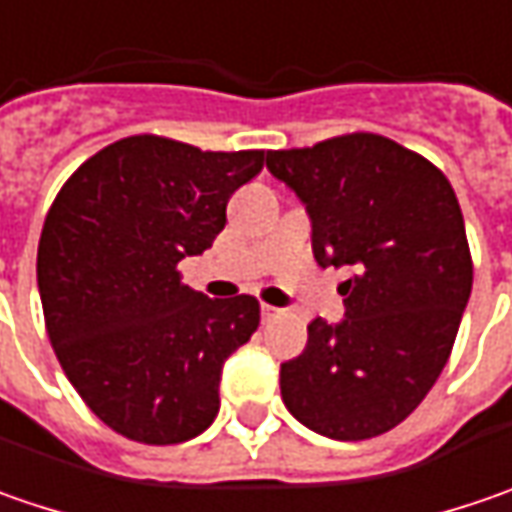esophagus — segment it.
Masks as SVG:
<instances>
[{
    "label": "esophagus",
    "mask_w": 512,
    "mask_h": 512,
    "mask_svg": "<svg viewBox=\"0 0 512 512\" xmlns=\"http://www.w3.org/2000/svg\"><path fill=\"white\" fill-rule=\"evenodd\" d=\"M260 315H263V321H275V318L280 315V309L278 306H269V303H263V306H260Z\"/></svg>",
    "instance_id": "1"
}]
</instances>
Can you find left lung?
<instances>
[{
	"instance_id": "1",
	"label": "left lung",
	"mask_w": 512,
	"mask_h": 512,
	"mask_svg": "<svg viewBox=\"0 0 512 512\" xmlns=\"http://www.w3.org/2000/svg\"><path fill=\"white\" fill-rule=\"evenodd\" d=\"M266 168L298 194L321 266H349L346 318L309 323L280 395L303 427L364 441L389 433L433 389L473 289V257L450 180L389 137L355 131L269 151Z\"/></svg>"
}]
</instances>
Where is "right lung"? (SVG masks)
I'll return each mask as SVG.
<instances>
[{"mask_svg": "<svg viewBox=\"0 0 512 512\" xmlns=\"http://www.w3.org/2000/svg\"><path fill=\"white\" fill-rule=\"evenodd\" d=\"M266 151L157 134L105 145L48 209L36 283L56 358L88 410L140 444H180L220 410V372L260 323L252 295L206 298L177 263L203 255Z\"/></svg>", "mask_w": 512, "mask_h": 512, "instance_id": "obj_1", "label": "right lung"}]
</instances>
